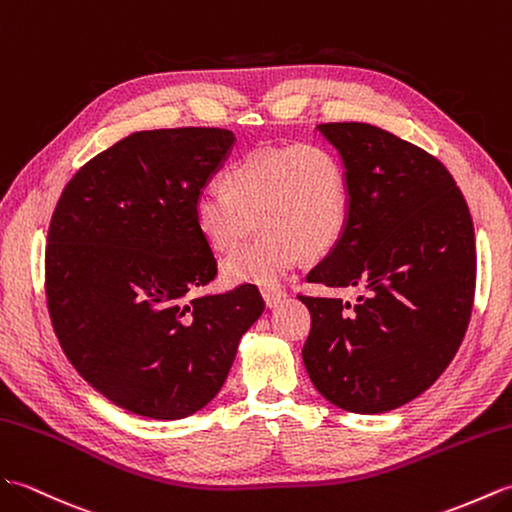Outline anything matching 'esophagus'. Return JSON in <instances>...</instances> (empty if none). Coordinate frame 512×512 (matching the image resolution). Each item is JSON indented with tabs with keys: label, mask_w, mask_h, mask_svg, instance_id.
Here are the masks:
<instances>
[{
	"label": "esophagus",
	"mask_w": 512,
	"mask_h": 512,
	"mask_svg": "<svg viewBox=\"0 0 512 512\" xmlns=\"http://www.w3.org/2000/svg\"><path fill=\"white\" fill-rule=\"evenodd\" d=\"M260 293H263V300H265L267 309H274V306H278L282 300L287 298V293L280 291V289H263Z\"/></svg>",
	"instance_id": "obj_1"
}]
</instances>
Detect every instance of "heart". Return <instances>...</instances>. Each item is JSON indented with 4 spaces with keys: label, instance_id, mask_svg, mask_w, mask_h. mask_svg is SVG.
<instances>
[{
    "label": "heart",
    "instance_id": "heart-1",
    "mask_svg": "<svg viewBox=\"0 0 512 512\" xmlns=\"http://www.w3.org/2000/svg\"><path fill=\"white\" fill-rule=\"evenodd\" d=\"M225 192L206 190L195 221L214 254H230L254 232L256 241L230 256L221 276L232 287H276L306 258H322L342 241L350 219L344 162L322 144L263 146L225 170Z\"/></svg>",
    "mask_w": 512,
    "mask_h": 512
}]
</instances>
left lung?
<instances>
[{"label": "left lung", "instance_id": "obj_1", "mask_svg": "<svg viewBox=\"0 0 512 512\" xmlns=\"http://www.w3.org/2000/svg\"><path fill=\"white\" fill-rule=\"evenodd\" d=\"M342 157L350 219L306 280L361 289L355 304L306 298L304 368L326 401L355 414L410 403L456 355L475 293L473 221L436 157L366 122L317 124Z\"/></svg>", "mask_w": 512, "mask_h": 512}]
</instances>
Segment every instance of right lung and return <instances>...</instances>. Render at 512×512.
I'll list each match as a JSON object with an SVG mask.
<instances>
[{"label": "right lung", "instance_id": "obj_1", "mask_svg": "<svg viewBox=\"0 0 512 512\" xmlns=\"http://www.w3.org/2000/svg\"><path fill=\"white\" fill-rule=\"evenodd\" d=\"M236 144L225 129L122 138L65 186L45 249V291L78 374L127 412L179 420L219 394L265 311L252 285L203 295L217 258L195 201Z\"/></svg>", "mask_w": 512, "mask_h": 512}]
</instances>
